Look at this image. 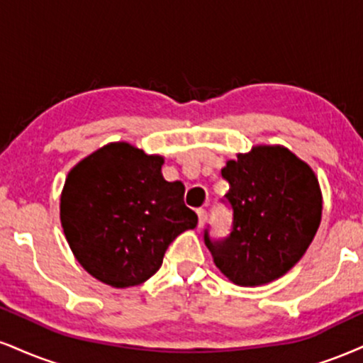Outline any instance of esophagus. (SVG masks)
<instances>
[{
	"mask_svg": "<svg viewBox=\"0 0 363 363\" xmlns=\"http://www.w3.org/2000/svg\"><path fill=\"white\" fill-rule=\"evenodd\" d=\"M206 220H208L206 209H198V225H199V228H203L204 223H206Z\"/></svg>",
	"mask_w": 363,
	"mask_h": 363,
	"instance_id": "1",
	"label": "esophagus"
}]
</instances>
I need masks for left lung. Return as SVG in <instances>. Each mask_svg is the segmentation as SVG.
<instances>
[{"label":"left lung","instance_id":"1","mask_svg":"<svg viewBox=\"0 0 363 363\" xmlns=\"http://www.w3.org/2000/svg\"><path fill=\"white\" fill-rule=\"evenodd\" d=\"M221 176L233 208V230L204 243L237 286H264L294 267L321 223L323 194L313 169L282 145H255L228 160Z\"/></svg>","mask_w":363,"mask_h":363}]
</instances>
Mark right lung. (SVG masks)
Returning <instances> with one entry per match:
<instances>
[{
	"instance_id": "1",
	"label": "right lung",
	"mask_w": 363,
	"mask_h": 363,
	"mask_svg": "<svg viewBox=\"0 0 363 363\" xmlns=\"http://www.w3.org/2000/svg\"><path fill=\"white\" fill-rule=\"evenodd\" d=\"M162 155L111 142L69 170L60 194L65 240L87 274L125 289L160 269L170 243L198 225L182 182L162 176Z\"/></svg>"
}]
</instances>
